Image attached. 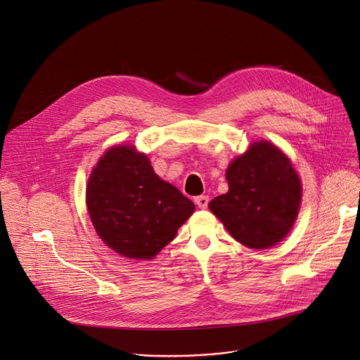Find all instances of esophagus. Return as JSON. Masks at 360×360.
I'll return each instance as SVG.
<instances>
[{
  "mask_svg": "<svg viewBox=\"0 0 360 360\" xmlns=\"http://www.w3.org/2000/svg\"><path fill=\"white\" fill-rule=\"evenodd\" d=\"M194 202L198 205V208H207L208 205V197L207 195H198L194 198Z\"/></svg>",
  "mask_w": 360,
  "mask_h": 360,
  "instance_id": "esophagus-1",
  "label": "esophagus"
}]
</instances>
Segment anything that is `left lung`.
Returning a JSON list of instances; mask_svg holds the SVG:
<instances>
[{
	"mask_svg": "<svg viewBox=\"0 0 360 360\" xmlns=\"http://www.w3.org/2000/svg\"><path fill=\"white\" fill-rule=\"evenodd\" d=\"M229 193L210 201L229 233L248 248L265 250L292 229L301 181L290 159L268 141H257L227 169Z\"/></svg>",
	"mask_w": 360,
	"mask_h": 360,
	"instance_id": "left-lung-1",
	"label": "left lung"
}]
</instances>
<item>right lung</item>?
<instances>
[{
	"instance_id": "add662e5",
	"label": "right lung",
	"mask_w": 360,
	"mask_h": 360,
	"mask_svg": "<svg viewBox=\"0 0 360 360\" xmlns=\"http://www.w3.org/2000/svg\"><path fill=\"white\" fill-rule=\"evenodd\" d=\"M86 204L105 244L133 259H152L195 208L129 146L112 148L101 158L88 181Z\"/></svg>"
}]
</instances>
